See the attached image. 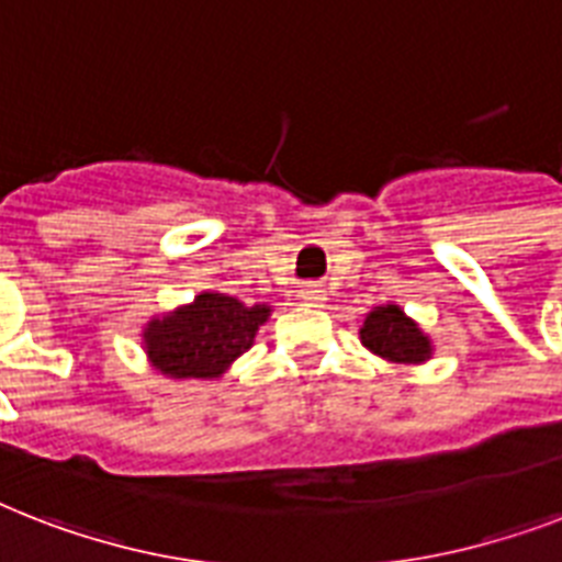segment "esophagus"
Masks as SVG:
<instances>
[{
  "label": "esophagus",
  "instance_id": "esophagus-1",
  "mask_svg": "<svg viewBox=\"0 0 562 562\" xmlns=\"http://www.w3.org/2000/svg\"><path fill=\"white\" fill-rule=\"evenodd\" d=\"M300 300H303L306 306H324L326 289L324 285H317V282H306V285L300 289Z\"/></svg>",
  "mask_w": 562,
  "mask_h": 562
}]
</instances>
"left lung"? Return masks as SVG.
Segmentation results:
<instances>
[{"mask_svg":"<svg viewBox=\"0 0 562 562\" xmlns=\"http://www.w3.org/2000/svg\"><path fill=\"white\" fill-rule=\"evenodd\" d=\"M359 338L373 356L391 361V364H426L435 356L431 338L396 303L375 306L364 317Z\"/></svg>","mask_w":562,"mask_h":562,"instance_id":"8db88e82","label":"left lung"}]
</instances>
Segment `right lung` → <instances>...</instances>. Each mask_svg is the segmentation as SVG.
Wrapping results in <instances>:
<instances>
[{"mask_svg": "<svg viewBox=\"0 0 562 562\" xmlns=\"http://www.w3.org/2000/svg\"><path fill=\"white\" fill-rule=\"evenodd\" d=\"M271 312L268 303L245 306L221 291H201L192 303L154 315L143 326V350L148 364L169 379H221L254 347Z\"/></svg>", "mask_w": 562, "mask_h": 562, "instance_id": "obj_1", "label": "right lung"}]
</instances>
